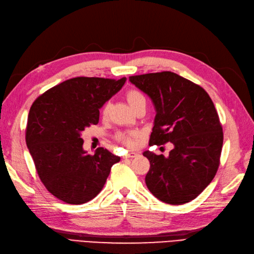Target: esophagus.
<instances>
[{"mask_svg": "<svg viewBox=\"0 0 254 254\" xmlns=\"http://www.w3.org/2000/svg\"><path fill=\"white\" fill-rule=\"evenodd\" d=\"M137 153H135V152H130V153H127V155H125L124 156V158L125 159H127V158H134V157H136L137 156Z\"/></svg>", "mask_w": 254, "mask_h": 254, "instance_id": "1", "label": "esophagus"}]
</instances>
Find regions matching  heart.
Wrapping results in <instances>:
<instances>
[{"instance_id": "heart-1", "label": "heart", "mask_w": 254, "mask_h": 254, "mask_svg": "<svg viewBox=\"0 0 254 254\" xmlns=\"http://www.w3.org/2000/svg\"><path fill=\"white\" fill-rule=\"evenodd\" d=\"M127 100L128 104L130 105V108L133 110L137 109L138 106L140 105H146V98L144 94L138 89H129V91L127 93ZM101 115L103 118H106L109 115V105L105 104L102 110H101ZM138 138V134L135 132H130V133H120L117 135V139L125 145L128 146V148H132V146L135 145L136 139Z\"/></svg>"}]
</instances>
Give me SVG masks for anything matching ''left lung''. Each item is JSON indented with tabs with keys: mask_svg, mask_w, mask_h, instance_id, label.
Segmentation results:
<instances>
[{
	"mask_svg": "<svg viewBox=\"0 0 254 254\" xmlns=\"http://www.w3.org/2000/svg\"><path fill=\"white\" fill-rule=\"evenodd\" d=\"M156 109L150 145L174 144L169 157L145 151L150 161L145 184L159 200L189 202L214 178L224 134L213 101L204 89L172 71L130 76Z\"/></svg>",
	"mask_w": 254,
	"mask_h": 254,
	"instance_id": "8db88e82",
	"label": "left lung"
}]
</instances>
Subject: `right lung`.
Returning a JSON list of instances; mask_svg holds the SVG:
<instances>
[{"instance_id":"add662e5","label":"right lung","mask_w":254,"mask_h":254,"mask_svg":"<svg viewBox=\"0 0 254 254\" xmlns=\"http://www.w3.org/2000/svg\"><path fill=\"white\" fill-rule=\"evenodd\" d=\"M126 81V77L72 78L32 103L26 144L41 182L58 199L70 204L92 200L102 190L114 163L120 160L103 148L87 154L81 133L99 122V109Z\"/></svg>"}]
</instances>
